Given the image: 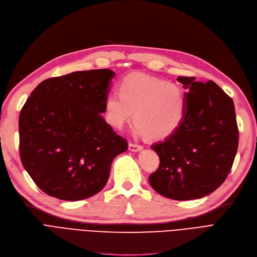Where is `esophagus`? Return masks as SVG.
Segmentation results:
<instances>
[{"label":"esophagus","mask_w":257,"mask_h":257,"mask_svg":"<svg viewBox=\"0 0 257 257\" xmlns=\"http://www.w3.org/2000/svg\"><path fill=\"white\" fill-rule=\"evenodd\" d=\"M144 149V147L141 145H137V144H133V143H130L128 144V150L132 152H139L141 151V150Z\"/></svg>","instance_id":"esophagus-1"}]
</instances>
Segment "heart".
<instances>
[{
    "instance_id": "1",
    "label": "heart",
    "mask_w": 257,
    "mask_h": 257,
    "mask_svg": "<svg viewBox=\"0 0 257 257\" xmlns=\"http://www.w3.org/2000/svg\"><path fill=\"white\" fill-rule=\"evenodd\" d=\"M187 100L183 88L174 83L133 73L119 83V93L105 99L106 120L121 128L134 113L135 125L151 139L172 135L185 118Z\"/></svg>"
}]
</instances>
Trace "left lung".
<instances>
[{
    "instance_id": "left-lung-1",
    "label": "left lung",
    "mask_w": 257,
    "mask_h": 257,
    "mask_svg": "<svg viewBox=\"0 0 257 257\" xmlns=\"http://www.w3.org/2000/svg\"><path fill=\"white\" fill-rule=\"evenodd\" d=\"M187 89V109L181 126L151 148L159 156L150 185L172 200L200 199L215 191L231 171L239 133L234 102L213 81L179 76Z\"/></svg>"
}]
</instances>
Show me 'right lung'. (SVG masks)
I'll use <instances>...</instances> for the list:
<instances>
[{"instance_id":"add662e5","label":"right lung","mask_w":257,"mask_h":257,"mask_svg":"<svg viewBox=\"0 0 257 257\" xmlns=\"http://www.w3.org/2000/svg\"><path fill=\"white\" fill-rule=\"evenodd\" d=\"M109 69L48 78L31 93L19 117L24 169L51 197L78 201L100 192L126 140L106 123Z\"/></svg>"}]
</instances>
